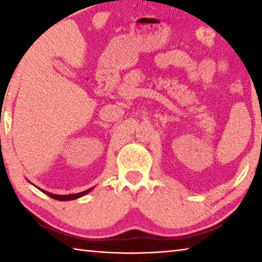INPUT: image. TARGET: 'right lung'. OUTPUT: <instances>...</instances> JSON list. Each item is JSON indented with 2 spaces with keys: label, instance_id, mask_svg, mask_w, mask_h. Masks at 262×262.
Listing matches in <instances>:
<instances>
[{
  "label": "right lung",
  "instance_id": "obj_1",
  "mask_svg": "<svg viewBox=\"0 0 262 262\" xmlns=\"http://www.w3.org/2000/svg\"><path fill=\"white\" fill-rule=\"evenodd\" d=\"M40 189V188H39ZM92 188H89L86 190H84V192L82 193H76V194H68V195H57V194H53V193H50V192H46V190H42L41 192H43L45 194H47L48 196H51L53 199H55V200H59V201H69V200H75V199H78L83 196V195H85L86 193L90 192Z\"/></svg>",
  "mask_w": 262,
  "mask_h": 262
}]
</instances>
